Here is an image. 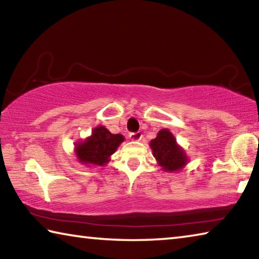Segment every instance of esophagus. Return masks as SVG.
Segmentation results:
<instances>
[{
  "label": "esophagus",
  "mask_w": 259,
  "mask_h": 259,
  "mask_svg": "<svg viewBox=\"0 0 259 259\" xmlns=\"http://www.w3.org/2000/svg\"><path fill=\"white\" fill-rule=\"evenodd\" d=\"M142 137H143V134L140 133V131H137V133H131L129 135V138L131 140H140L142 139Z\"/></svg>",
  "instance_id": "esophagus-1"
}]
</instances>
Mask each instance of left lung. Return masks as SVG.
Masks as SVG:
<instances>
[{"instance_id": "left-lung-1", "label": "left lung", "mask_w": 259, "mask_h": 259, "mask_svg": "<svg viewBox=\"0 0 259 259\" xmlns=\"http://www.w3.org/2000/svg\"><path fill=\"white\" fill-rule=\"evenodd\" d=\"M153 155L165 171H176L186 164L187 157L169 130L162 129L156 138L151 140Z\"/></svg>"}]
</instances>
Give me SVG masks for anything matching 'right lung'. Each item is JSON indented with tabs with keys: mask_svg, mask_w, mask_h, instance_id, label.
I'll return each mask as SVG.
<instances>
[{
	"mask_svg": "<svg viewBox=\"0 0 259 259\" xmlns=\"http://www.w3.org/2000/svg\"><path fill=\"white\" fill-rule=\"evenodd\" d=\"M123 139L122 135H113L104 126H98L93 131L91 137L77 144L75 147L76 155L80 162L85 164L104 165Z\"/></svg>",
	"mask_w": 259,
	"mask_h": 259,
	"instance_id": "add662e5",
	"label": "right lung"
}]
</instances>
